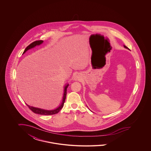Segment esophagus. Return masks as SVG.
I'll use <instances>...</instances> for the list:
<instances>
[{"label":"esophagus","mask_w":151,"mask_h":151,"mask_svg":"<svg viewBox=\"0 0 151 151\" xmlns=\"http://www.w3.org/2000/svg\"><path fill=\"white\" fill-rule=\"evenodd\" d=\"M80 79V76L78 74H76L73 78L74 80H78Z\"/></svg>","instance_id":"34e87169"}]
</instances>
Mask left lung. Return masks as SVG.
I'll list each match as a JSON object with an SVG mask.
<instances>
[{
  "label": "left lung",
  "instance_id": "8db88e82",
  "mask_svg": "<svg viewBox=\"0 0 151 151\" xmlns=\"http://www.w3.org/2000/svg\"><path fill=\"white\" fill-rule=\"evenodd\" d=\"M124 47H125V48H126V49H128V47H127V46H126L124 45Z\"/></svg>",
  "mask_w": 151,
  "mask_h": 151
}]
</instances>
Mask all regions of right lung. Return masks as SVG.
<instances>
[{
	"instance_id": "add662e5",
	"label": "right lung",
	"mask_w": 151,
	"mask_h": 151,
	"mask_svg": "<svg viewBox=\"0 0 151 151\" xmlns=\"http://www.w3.org/2000/svg\"><path fill=\"white\" fill-rule=\"evenodd\" d=\"M42 40H38V41H35L34 42H32V44H30L29 45L27 46V47L25 48V50L23 52V54L25 53V52L31 49L33 47H35L36 46L40 45L43 42ZM69 86V84L68 83L65 87H64V95H63V101L62 102L61 104V105L57 107L56 109H54L52 110H45V109H40V108H38V107H35L33 106H31L28 105L27 104V105L28 106V107L32 111V112L35 114H41V115H51V114H58L60 110L63 107L64 105V102L65 101L66 99V91H67V88Z\"/></svg>"
}]
</instances>
